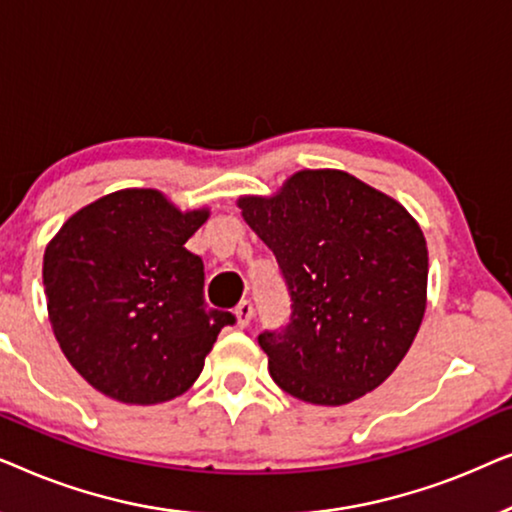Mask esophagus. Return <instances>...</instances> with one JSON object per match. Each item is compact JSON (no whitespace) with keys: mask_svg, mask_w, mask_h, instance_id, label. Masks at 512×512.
<instances>
[{"mask_svg":"<svg viewBox=\"0 0 512 512\" xmlns=\"http://www.w3.org/2000/svg\"><path fill=\"white\" fill-rule=\"evenodd\" d=\"M235 319H237V326L247 328L251 324V319H254V305H251L249 300H244V303L237 305Z\"/></svg>","mask_w":512,"mask_h":512,"instance_id":"obj_1","label":"esophagus"}]
</instances>
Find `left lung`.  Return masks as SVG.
I'll return each instance as SVG.
<instances>
[{"label":"left lung","instance_id":"obj_1","mask_svg":"<svg viewBox=\"0 0 512 512\" xmlns=\"http://www.w3.org/2000/svg\"><path fill=\"white\" fill-rule=\"evenodd\" d=\"M242 219L286 279L291 321L258 335L272 380L314 405L380 387L426 312L429 251L391 195L342 170H300L272 195H240Z\"/></svg>","mask_w":512,"mask_h":512}]
</instances>
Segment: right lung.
Masks as SVG:
<instances>
[{"instance_id": "right-lung-1", "label": "right lung", "mask_w": 512, "mask_h": 512, "mask_svg": "<svg viewBox=\"0 0 512 512\" xmlns=\"http://www.w3.org/2000/svg\"><path fill=\"white\" fill-rule=\"evenodd\" d=\"M209 207L181 209L156 188H123L69 216L44 251L55 340L76 373L128 405L193 387L230 312L205 305V265L184 244Z\"/></svg>"}]
</instances>
